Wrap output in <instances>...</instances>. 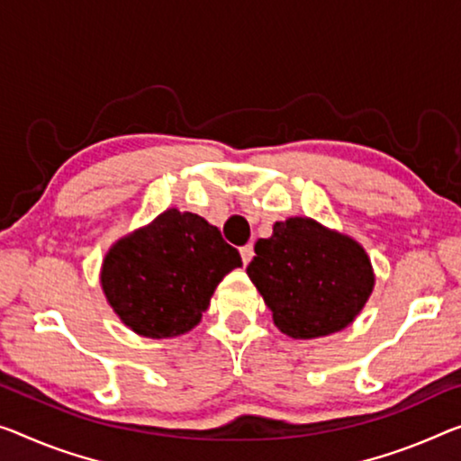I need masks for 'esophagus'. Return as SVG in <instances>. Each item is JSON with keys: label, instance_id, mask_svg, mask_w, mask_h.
<instances>
[{"label": "esophagus", "instance_id": "obj_1", "mask_svg": "<svg viewBox=\"0 0 461 461\" xmlns=\"http://www.w3.org/2000/svg\"><path fill=\"white\" fill-rule=\"evenodd\" d=\"M253 255H255V251H253V245H245V247H240V258H243V264H245V266L249 264V261L253 259Z\"/></svg>", "mask_w": 461, "mask_h": 461}]
</instances>
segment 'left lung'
I'll return each mask as SVG.
<instances>
[{
	"label": "left lung",
	"instance_id": "left-lung-1",
	"mask_svg": "<svg viewBox=\"0 0 461 461\" xmlns=\"http://www.w3.org/2000/svg\"><path fill=\"white\" fill-rule=\"evenodd\" d=\"M247 274L276 328L294 339L348 328L375 288L363 245L307 216L276 222L272 237L255 243Z\"/></svg>",
	"mask_w": 461,
	"mask_h": 461
}]
</instances>
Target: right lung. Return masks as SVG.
Wrapping results in <instances>:
<instances>
[{"label":"right lung","mask_w":461,"mask_h":461,"mask_svg":"<svg viewBox=\"0 0 461 461\" xmlns=\"http://www.w3.org/2000/svg\"><path fill=\"white\" fill-rule=\"evenodd\" d=\"M243 266L221 230L168 208L111 245L101 286L127 328L144 338L183 336L202 321L222 278Z\"/></svg>","instance_id":"add662e5"}]
</instances>
